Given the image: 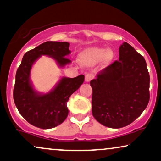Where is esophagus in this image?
I'll list each match as a JSON object with an SVG mask.
<instances>
[{
	"label": "esophagus",
	"instance_id": "1",
	"mask_svg": "<svg viewBox=\"0 0 161 161\" xmlns=\"http://www.w3.org/2000/svg\"><path fill=\"white\" fill-rule=\"evenodd\" d=\"M93 78V75L91 74H87L85 76V81L86 82H90V81Z\"/></svg>",
	"mask_w": 161,
	"mask_h": 161
}]
</instances>
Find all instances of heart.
<instances>
[{
    "mask_svg": "<svg viewBox=\"0 0 161 161\" xmlns=\"http://www.w3.org/2000/svg\"><path fill=\"white\" fill-rule=\"evenodd\" d=\"M114 52L110 49L90 47L81 52L79 58L81 63L86 66H93L102 60L104 66H108L114 59Z\"/></svg>",
    "mask_w": 161,
    "mask_h": 161,
    "instance_id": "b5f03b06",
    "label": "heart"
}]
</instances>
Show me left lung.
Wrapping results in <instances>:
<instances>
[{
	"mask_svg": "<svg viewBox=\"0 0 161 161\" xmlns=\"http://www.w3.org/2000/svg\"><path fill=\"white\" fill-rule=\"evenodd\" d=\"M119 54L118 61L90 81L93 116L112 128H123L136 119L150 98V77L144 57L125 42Z\"/></svg>",
	"mask_w": 161,
	"mask_h": 161,
	"instance_id": "left-lung-1",
	"label": "left lung"
}]
</instances>
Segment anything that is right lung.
Listing matches in <instances>:
<instances>
[{
    "mask_svg": "<svg viewBox=\"0 0 161 161\" xmlns=\"http://www.w3.org/2000/svg\"><path fill=\"white\" fill-rule=\"evenodd\" d=\"M69 43L45 42L24 55L15 75L13 98L20 114L33 126L42 129L54 128L64 122L69 114L67 102L84 81V75L63 77L47 93L35 90L30 78L31 71L42 55L51 57L59 67L71 63L67 56L71 53Z\"/></svg>",
    "mask_w": 161,
    "mask_h": 161,
    "instance_id": "right-lung-1",
    "label": "right lung"
}]
</instances>
